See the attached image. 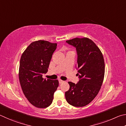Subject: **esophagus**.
Wrapping results in <instances>:
<instances>
[{"instance_id": "1", "label": "esophagus", "mask_w": 126, "mask_h": 126, "mask_svg": "<svg viewBox=\"0 0 126 126\" xmlns=\"http://www.w3.org/2000/svg\"><path fill=\"white\" fill-rule=\"evenodd\" d=\"M63 82H64V81H63L62 80H60H60H59V83H63Z\"/></svg>"}]
</instances>
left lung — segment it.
<instances>
[{"mask_svg": "<svg viewBox=\"0 0 126 126\" xmlns=\"http://www.w3.org/2000/svg\"><path fill=\"white\" fill-rule=\"evenodd\" d=\"M66 43L76 48L80 80L76 84L68 82L70 89L65 92V98L73 106L83 107L96 97L101 89L105 76L104 59L98 46L87 37H76Z\"/></svg>", "mask_w": 126, "mask_h": 126, "instance_id": "left-lung-1", "label": "left lung"}]
</instances>
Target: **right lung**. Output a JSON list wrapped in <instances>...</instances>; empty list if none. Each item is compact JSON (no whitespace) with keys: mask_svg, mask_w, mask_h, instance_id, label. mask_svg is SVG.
<instances>
[{"mask_svg":"<svg viewBox=\"0 0 126 126\" xmlns=\"http://www.w3.org/2000/svg\"><path fill=\"white\" fill-rule=\"evenodd\" d=\"M57 43L45 40L32 42L21 55L19 69L20 83L24 95L35 107L44 109L52 102L58 80L43 78L47 72Z\"/></svg>","mask_w":126,"mask_h":126,"instance_id":"right-lung-1","label":"right lung"}]
</instances>
